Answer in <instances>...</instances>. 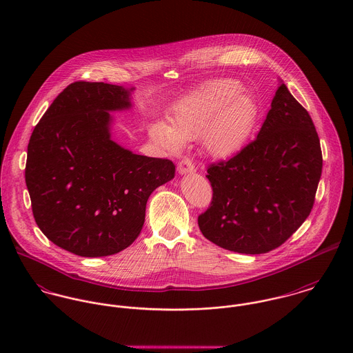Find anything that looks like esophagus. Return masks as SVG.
I'll use <instances>...</instances> for the list:
<instances>
[{
	"label": "esophagus",
	"mask_w": 353,
	"mask_h": 353,
	"mask_svg": "<svg viewBox=\"0 0 353 353\" xmlns=\"http://www.w3.org/2000/svg\"><path fill=\"white\" fill-rule=\"evenodd\" d=\"M193 171H194V164L189 157H183L178 163V172L179 174H188V172H193Z\"/></svg>",
	"instance_id": "1"
}]
</instances>
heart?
<instances>
[{
	"label": "heart",
	"instance_id": "heart-1",
	"mask_svg": "<svg viewBox=\"0 0 353 353\" xmlns=\"http://www.w3.org/2000/svg\"><path fill=\"white\" fill-rule=\"evenodd\" d=\"M245 87L232 79L205 84L174 107L172 126L156 122L151 136L164 148L176 151L186 139L202 136L205 148L216 156H231L250 140L259 107Z\"/></svg>",
	"mask_w": 353,
	"mask_h": 353
}]
</instances>
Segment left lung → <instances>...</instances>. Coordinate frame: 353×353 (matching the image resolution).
<instances>
[{
    "mask_svg": "<svg viewBox=\"0 0 353 353\" xmlns=\"http://www.w3.org/2000/svg\"><path fill=\"white\" fill-rule=\"evenodd\" d=\"M206 172L213 194L199 216L202 235L242 254L277 249L308 217L322 174L308 111L281 83L256 139Z\"/></svg>",
    "mask_w": 353,
    "mask_h": 353,
    "instance_id": "left-lung-1",
    "label": "left lung"
}]
</instances>
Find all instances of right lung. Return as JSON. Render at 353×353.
<instances>
[{"instance_id": "right-lung-1", "label": "right lung", "mask_w": 353, "mask_h": 353, "mask_svg": "<svg viewBox=\"0 0 353 353\" xmlns=\"http://www.w3.org/2000/svg\"><path fill=\"white\" fill-rule=\"evenodd\" d=\"M129 105L122 87L74 81L31 134L26 185L34 219L66 252L94 258L129 248L152 192L175 175L171 160L132 153L110 139L108 111Z\"/></svg>"}]
</instances>
